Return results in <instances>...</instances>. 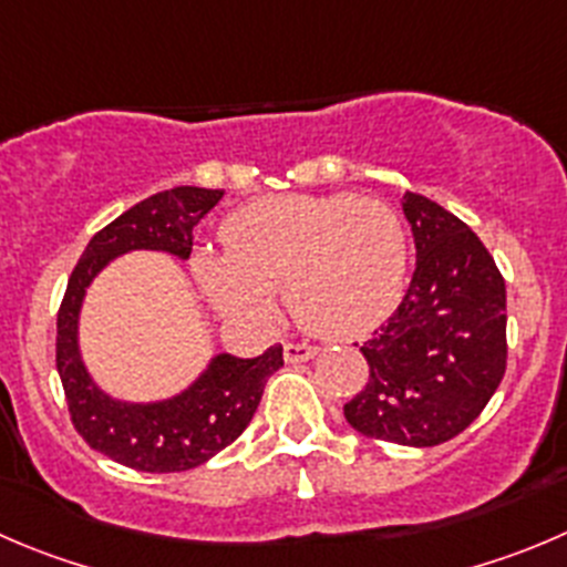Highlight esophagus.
<instances>
[{
  "label": "esophagus",
  "mask_w": 567,
  "mask_h": 567,
  "mask_svg": "<svg viewBox=\"0 0 567 567\" xmlns=\"http://www.w3.org/2000/svg\"><path fill=\"white\" fill-rule=\"evenodd\" d=\"M285 361L288 363H301V361H310V358L319 355V347H313V343H293L288 341L285 343Z\"/></svg>",
  "instance_id": "obj_1"
}]
</instances>
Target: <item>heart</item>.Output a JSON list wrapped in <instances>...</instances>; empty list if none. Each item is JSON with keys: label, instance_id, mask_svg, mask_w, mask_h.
I'll return each instance as SVG.
<instances>
[{"label": "heart", "instance_id": "heart-1", "mask_svg": "<svg viewBox=\"0 0 567 567\" xmlns=\"http://www.w3.org/2000/svg\"><path fill=\"white\" fill-rule=\"evenodd\" d=\"M224 251L200 248L193 274L229 319L266 324L285 288L296 324L321 338H358L403 299L409 243L394 206L355 193L266 195L220 229Z\"/></svg>", "mask_w": 567, "mask_h": 567}]
</instances>
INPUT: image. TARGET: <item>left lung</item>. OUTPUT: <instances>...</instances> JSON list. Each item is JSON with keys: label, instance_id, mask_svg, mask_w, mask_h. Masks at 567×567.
Returning a JSON list of instances; mask_svg holds the SVG:
<instances>
[{"label": "left lung", "instance_id": "1", "mask_svg": "<svg viewBox=\"0 0 567 567\" xmlns=\"http://www.w3.org/2000/svg\"><path fill=\"white\" fill-rule=\"evenodd\" d=\"M416 268L400 308L361 347L369 383L343 416L383 442L433 447L484 411L506 372V282L464 220L405 193Z\"/></svg>", "mask_w": 567, "mask_h": 567}]
</instances>
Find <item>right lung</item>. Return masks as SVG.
<instances>
[{
    "instance_id": "add662e5",
    "label": "right lung",
    "mask_w": 567,
    "mask_h": 567,
    "mask_svg": "<svg viewBox=\"0 0 567 567\" xmlns=\"http://www.w3.org/2000/svg\"><path fill=\"white\" fill-rule=\"evenodd\" d=\"M224 189L173 187L151 195L89 240L58 310L55 363L75 431L103 456L142 473H182L209 462L251 422L268 378L282 367V347L257 358L215 355L189 389L158 403H125L97 389L83 367L78 319L92 279L120 254L167 251L187 259L193 229Z\"/></svg>"
}]
</instances>
